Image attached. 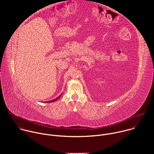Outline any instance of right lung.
Here are the masks:
<instances>
[{
  "label": "right lung",
  "mask_w": 154,
  "mask_h": 154,
  "mask_svg": "<svg viewBox=\"0 0 154 154\" xmlns=\"http://www.w3.org/2000/svg\"><path fill=\"white\" fill-rule=\"evenodd\" d=\"M61 96V94L60 95V96H58L57 98H56V99H54V100H51V101H49V102H54V101H55V100H57V99H58L60 97V96Z\"/></svg>",
  "instance_id": "obj_1"
}]
</instances>
